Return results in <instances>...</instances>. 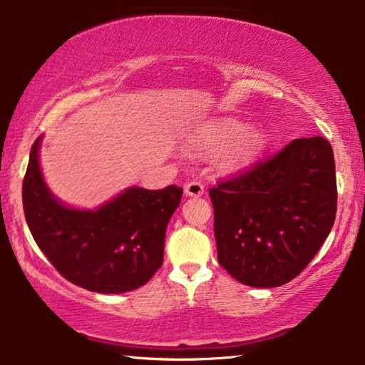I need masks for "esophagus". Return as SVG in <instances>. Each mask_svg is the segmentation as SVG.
I'll return each mask as SVG.
<instances>
[{
  "instance_id": "esophagus-1",
  "label": "esophagus",
  "mask_w": 365,
  "mask_h": 365,
  "mask_svg": "<svg viewBox=\"0 0 365 365\" xmlns=\"http://www.w3.org/2000/svg\"><path fill=\"white\" fill-rule=\"evenodd\" d=\"M185 195L187 196H201V195H205V187H203V183L201 182H198V180H193V182H188V183H185Z\"/></svg>"
}]
</instances>
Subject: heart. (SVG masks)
Listing matches in <instances>:
<instances>
[{"mask_svg":"<svg viewBox=\"0 0 365 365\" xmlns=\"http://www.w3.org/2000/svg\"><path fill=\"white\" fill-rule=\"evenodd\" d=\"M244 130V125L240 123H229L219 133L221 140H229L239 135ZM269 143V136L263 130H250L247 131L242 140L237 144L232 151V162L235 165H247L252 160H255L262 154Z\"/></svg>","mask_w":365,"mask_h":365,"instance_id":"1","label":"heart"}]
</instances>
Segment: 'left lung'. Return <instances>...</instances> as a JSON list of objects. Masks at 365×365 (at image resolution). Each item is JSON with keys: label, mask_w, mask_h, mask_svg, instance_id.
I'll use <instances>...</instances> for the list:
<instances>
[{"label": "left lung", "mask_w": 365, "mask_h": 365, "mask_svg": "<svg viewBox=\"0 0 365 365\" xmlns=\"http://www.w3.org/2000/svg\"><path fill=\"white\" fill-rule=\"evenodd\" d=\"M219 264L242 284L277 287L305 269L336 216L333 148L299 138L210 190Z\"/></svg>", "instance_id": "obj_1"}]
</instances>
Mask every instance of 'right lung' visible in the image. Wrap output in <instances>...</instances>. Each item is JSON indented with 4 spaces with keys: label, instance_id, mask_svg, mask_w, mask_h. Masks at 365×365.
Here are the masks:
<instances>
[{
    "label": "right lung",
    "instance_id": "add662e5",
    "mask_svg": "<svg viewBox=\"0 0 365 365\" xmlns=\"http://www.w3.org/2000/svg\"><path fill=\"white\" fill-rule=\"evenodd\" d=\"M38 138L22 182V205L40 250L65 279L92 292L120 294L146 284L164 262L165 229L183 190L131 187L96 211L50 193L38 167Z\"/></svg>",
    "mask_w": 365,
    "mask_h": 365
}]
</instances>
